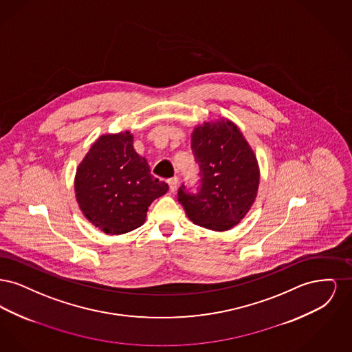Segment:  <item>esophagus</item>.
I'll use <instances>...</instances> for the list:
<instances>
[{"label":"esophagus","mask_w":352,"mask_h":352,"mask_svg":"<svg viewBox=\"0 0 352 352\" xmlns=\"http://www.w3.org/2000/svg\"><path fill=\"white\" fill-rule=\"evenodd\" d=\"M168 187H170V191L171 192H174V191H177V187H178V178L177 177H174V178H170L168 179Z\"/></svg>","instance_id":"34e87169"}]
</instances>
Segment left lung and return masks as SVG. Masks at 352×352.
Listing matches in <instances>:
<instances>
[{"label":"left lung","mask_w":352,"mask_h":352,"mask_svg":"<svg viewBox=\"0 0 352 352\" xmlns=\"http://www.w3.org/2000/svg\"><path fill=\"white\" fill-rule=\"evenodd\" d=\"M191 149L199 166L195 192L182 184L178 201L188 219L212 231L231 230L251 210L260 170L256 155L240 129L230 120L198 125Z\"/></svg>","instance_id":"left-lung-1"}]
</instances>
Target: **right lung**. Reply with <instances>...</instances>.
Listing matches in <instances>:
<instances>
[{
	"mask_svg": "<svg viewBox=\"0 0 352 352\" xmlns=\"http://www.w3.org/2000/svg\"><path fill=\"white\" fill-rule=\"evenodd\" d=\"M168 190L154 178L133 148L131 132L102 134L75 175L76 201L95 227L109 234L131 232L144 224L151 201Z\"/></svg>",
	"mask_w": 352,
	"mask_h": 352,
	"instance_id": "1",
	"label": "right lung"
}]
</instances>
